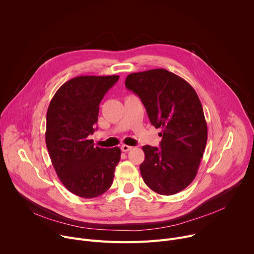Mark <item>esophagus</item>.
<instances>
[{"mask_svg":"<svg viewBox=\"0 0 254 254\" xmlns=\"http://www.w3.org/2000/svg\"><path fill=\"white\" fill-rule=\"evenodd\" d=\"M121 149H122V151H123V152H128V151H130V150L132 149V147L127 146V144H123Z\"/></svg>","mask_w":254,"mask_h":254,"instance_id":"obj_1","label":"esophagus"}]
</instances>
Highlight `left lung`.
<instances>
[{"instance_id": "1", "label": "left lung", "mask_w": 254, "mask_h": 254, "mask_svg": "<svg viewBox=\"0 0 254 254\" xmlns=\"http://www.w3.org/2000/svg\"><path fill=\"white\" fill-rule=\"evenodd\" d=\"M126 87L135 93L151 124L162 128L160 149L143 146L141 177L161 195H174L195 179L207 142V124L195 89L166 69L130 73Z\"/></svg>"}]
</instances>
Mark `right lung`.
<instances>
[{"instance_id": "right-lung-1", "label": "right lung", "mask_w": 254, "mask_h": 254, "mask_svg": "<svg viewBox=\"0 0 254 254\" xmlns=\"http://www.w3.org/2000/svg\"><path fill=\"white\" fill-rule=\"evenodd\" d=\"M119 75L77 76L65 82L50 101L46 146L65 188L81 198H94L111 188L121 149L93 146L99 103Z\"/></svg>"}]
</instances>
